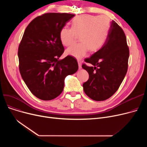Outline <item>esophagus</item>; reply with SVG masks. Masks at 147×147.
Segmentation results:
<instances>
[{"label": "esophagus", "mask_w": 147, "mask_h": 147, "mask_svg": "<svg viewBox=\"0 0 147 147\" xmlns=\"http://www.w3.org/2000/svg\"><path fill=\"white\" fill-rule=\"evenodd\" d=\"M78 62L79 68V69H81V68H82V61H81L80 60H78Z\"/></svg>", "instance_id": "obj_1"}]
</instances>
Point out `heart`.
I'll list each match as a JSON object with an SVG mask.
<instances>
[{"label":"heart","mask_w":147,"mask_h":147,"mask_svg":"<svg viewBox=\"0 0 147 147\" xmlns=\"http://www.w3.org/2000/svg\"><path fill=\"white\" fill-rule=\"evenodd\" d=\"M71 27H64L59 33L61 43L65 46L73 45L79 36L81 42L76 44L66 51L68 55L81 59L86 55L88 51L96 52L105 43L110 27V20L104 15L95 16L81 15L74 18Z\"/></svg>","instance_id":"b5f03b06"}]
</instances>
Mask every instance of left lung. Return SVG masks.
<instances>
[{
  "instance_id": "obj_1",
  "label": "left lung",
  "mask_w": 147,
  "mask_h": 147,
  "mask_svg": "<svg viewBox=\"0 0 147 147\" xmlns=\"http://www.w3.org/2000/svg\"><path fill=\"white\" fill-rule=\"evenodd\" d=\"M129 57L125 34L113 20L102 47L84 59L93 66L82 65L89 75L88 80L83 84L84 93L97 101H104L113 95L126 74Z\"/></svg>"
}]
</instances>
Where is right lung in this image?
I'll use <instances>...</instances> for the list:
<instances>
[{
	"instance_id": "obj_1",
	"label": "right lung",
	"mask_w": 147,
	"mask_h": 147,
	"mask_svg": "<svg viewBox=\"0 0 147 147\" xmlns=\"http://www.w3.org/2000/svg\"><path fill=\"white\" fill-rule=\"evenodd\" d=\"M74 14L46 13L35 18L25 30L18 56L22 78L37 98L49 101L59 96L68 75L78 71L71 56L59 59L64 51L59 33Z\"/></svg>"
}]
</instances>
